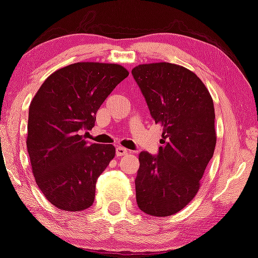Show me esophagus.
<instances>
[{"instance_id":"1","label":"esophagus","mask_w":258,"mask_h":258,"mask_svg":"<svg viewBox=\"0 0 258 258\" xmlns=\"http://www.w3.org/2000/svg\"><path fill=\"white\" fill-rule=\"evenodd\" d=\"M128 153V150L125 149L123 147H117L116 148V156L117 157H121V156H125V154Z\"/></svg>"}]
</instances>
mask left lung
Here are the masks:
<instances>
[{
	"mask_svg": "<svg viewBox=\"0 0 258 258\" xmlns=\"http://www.w3.org/2000/svg\"><path fill=\"white\" fill-rule=\"evenodd\" d=\"M132 74L152 118L163 130L158 156L139 154L137 202L144 213L169 217L195 198L213 157V99L202 80L181 65L140 64Z\"/></svg>",
	"mask_w": 258,
	"mask_h": 258,
	"instance_id": "1",
	"label": "left lung"
}]
</instances>
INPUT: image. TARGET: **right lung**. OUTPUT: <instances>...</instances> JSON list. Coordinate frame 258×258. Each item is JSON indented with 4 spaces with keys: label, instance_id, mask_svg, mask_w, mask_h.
Instances as JSON below:
<instances>
[{
    "label": "right lung",
    "instance_id": "add662e5",
    "mask_svg": "<svg viewBox=\"0 0 258 258\" xmlns=\"http://www.w3.org/2000/svg\"><path fill=\"white\" fill-rule=\"evenodd\" d=\"M128 71L119 64L79 62L51 73L30 102L27 149L36 184L70 212L90 208L96 182L115 157L113 144L89 143L83 130Z\"/></svg>",
    "mask_w": 258,
    "mask_h": 258
}]
</instances>
